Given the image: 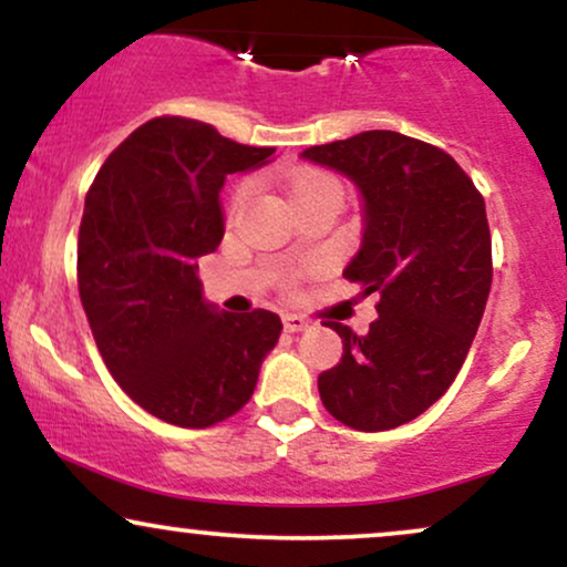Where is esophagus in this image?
<instances>
[{
  "instance_id": "1",
  "label": "esophagus",
  "mask_w": 567,
  "mask_h": 567,
  "mask_svg": "<svg viewBox=\"0 0 567 567\" xmlns=\"http://www.w3.org/2000/svg\"><path fill=\"white\" fill-rule=\"evenodd\" d=\"M282 324H285V333H301V330L309 328V322L298 315H285Z\"/></svg>"
}]
</instances>
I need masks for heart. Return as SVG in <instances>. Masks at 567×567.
Segmentation results:
<instances>
[{
    "instance_id": "obj_1",
    "label": "heart",
    "mask_w": 567,
    "mask_h": 567,
    "mask_svg": "<svg viewBox=\"0 0 567 567\" xmlns=\"http://www.w3.org/2000/svg\"><path fill=\"white\" fill-rule=\"evenodd\" d=\"M322 188H338V184H336L333 178H330V175H324V173H306V175H298V178L290 184V199L298 202V199L309 197V194L322 192ZM245 194H247V186L239 188L237 197H234V202H243Z\"/></svg>"
}]
</instances>
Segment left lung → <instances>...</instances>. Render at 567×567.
<instances>
[{"label": "left lung", "instance_id": "left-lung-1", "mask_svg": "<svg viewBox=\"0 0 567 567\" xmlns=\"http://www.w3.org/2000/svg\"><path fill=\"white\" fill-rule=\"evenodd\" d=\"M301 157L360 192L362 243L343 277L381 296L365 336L328 322L343 357L317 379L322 405L351 429L386 432L432 408L470 354L493 279L485 199L451 154L394 130Z\"/></svg>", "mask_w": 567, "mask_h": 567}]
</instances>
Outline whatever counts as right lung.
Listing matches in <instances>:
<instances>
[{
    "label": "right lung",
    "mask_w": 567,
    "mask_h": 567,
    "mask_svg": "<svg viewBox=\"0 0 567 567\" xmlns=\"http://www.w3.org/2000/svg\"><path fill=\"white\" fill-rule=\"evenodd\" d=\"M271 154L205 122L157 116L103 162L84 199L76 275L97 351L130 400L167 424L229 419L277 347L275 311H218L197 277V258L224 239L226 175Z\"/></svg>",
    "instance_id": "right-lung-1"
}]
</instances>
